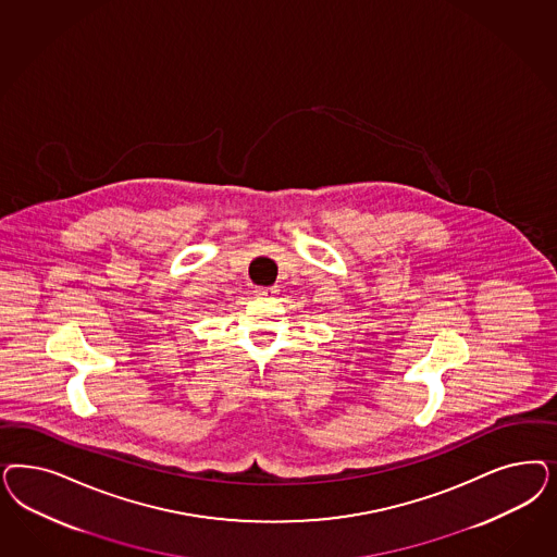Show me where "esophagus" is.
I'll use <instances>...</instances> for the list:
<instances>
[{"label": "esophagus", "mask_w": 557, "mask_h": 557, "mask_svg": "<svg viewBox=\"0 0 557 557\" xmlns=\"http://www.w3.org/2000/svg\"><path fill=\"white\" fill-rule=\"evenodd\" d=\"M256 293L260 295V297H274L276 293H278V288L276 287H260L256 288Z\"/></svg>", "instance_id": "34e87169"}]
</instances>
